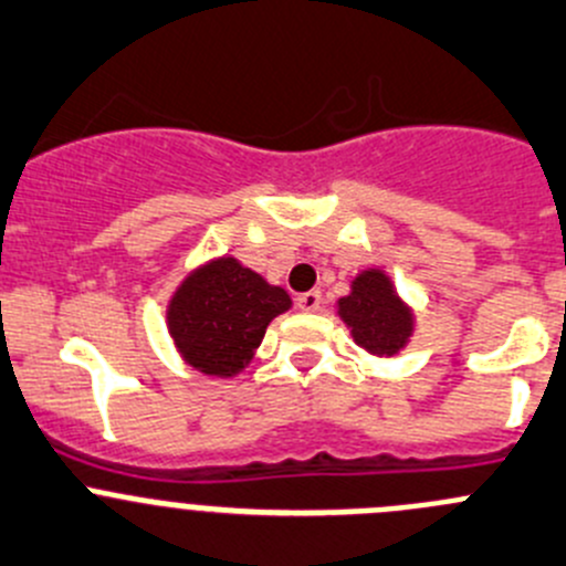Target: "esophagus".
Segmentation results:
<instances>
[{"mask_svg": "<svg viewBox=\"0 0 566 566\" xmlns=\"http://www.w3.org/2000/svg\"><path fill=\"white\" fill-rule=\"evenodd\" d=\"M297 305H300V311H308V314H314V311L322 308V292H303L297 297Z\"/></svg>", "mask_w": 566, "mask_h": 566, "instance_id": "esophagus-1", "label": "esophagus"}]
</instances>
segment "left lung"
Instances as JSON below:
<instances>
[{
	"label": "left lung",
	"mask_w": 566,
	"mask_h": 566,
	"mask_svg": "<svg viewBox=\"0 0 566 566\" xmlns=\"http://www.w3.org/2000/svg\"><path fill=\"white\" fill-rule=\"evenodd\" d=\"M355 344L373 355H395L411 336V311L400 303L391 280L373 269L353 280V292L338 300Z\"/></svg>",
	"instance_id": "left-lung-1"
}]
</instances>
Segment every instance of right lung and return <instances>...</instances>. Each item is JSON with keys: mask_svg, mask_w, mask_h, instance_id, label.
<instances>
[{"mask_svg": "<svg viewBox=\"0 0 566 566\" xmlns=\"http://www.w3.org/2000/svg\"><path fill=\"white\" fill-rule=\"evenodd\" d=\"M283 289L235 258H219L182 280L169 303V333L193 369L217 378L241 373L255 355L266 325L289 311Z\"/></svg>", "mask_w": 566, "mask_h": 566, "instance_id": "obj_1", "label": "right lung"}]
</instances>
